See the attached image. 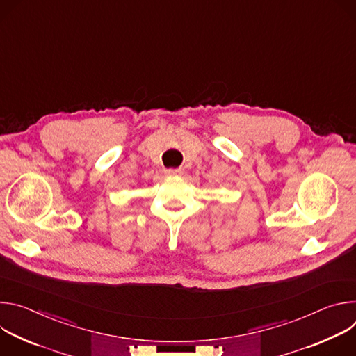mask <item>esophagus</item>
Here are the masks:
<instances>
[{
	"instance_id": "1",
	"label": "esophagus",
	"mask_w": 356,
	"mask_h": 356,
	"mask_svg": "<svg viewBox=\"0 0 356 356\" xmlns=\"http://www.w3.org/2000/svg\"><path fill=\"white\" fill-rule=\"evenodd\" d=\"M165 173L166 175H169V176H173V175H181L183 173V170L179 168V169H166L165 170Z\"/></svg>"
}]
</instances>
